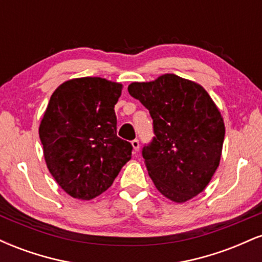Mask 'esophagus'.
Wrapping results in <instances>:
<instances>
[{
  "mask_svg": "<svg viewBox=\"0 0 262 262\" xmlns=\"http://www.w3.org/2000/svg\"><path fill=\"white\" fill-rule=\"evenodd\" d=\"M132 146H133L134 151L137 152L138 150H139V146H140V144H139V140H138V139H134L133 141H132Z\"/></svg>",
  "mask_w": 262,
  "mask_h": 262,
  "instance_id": "obj_1",
  "label": "esophagus"
}]
</instances>
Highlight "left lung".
Wrapping results in <instances>:
<instances>
[{
	"label": "left lung",
	"mask_w": 262,
	"mask_h": 262,
	"mask_svg": "<svg viewBox=\"0 0 262 262\" xmlns=\"http://www.w3.org/2000/svg\"><path fill=\"white\" fill-rule=\"evenodd\" d=\"M149 110L155 137L143 148L155 187L182 203L207 187L221 161L225 127L208 92L173 74L128 86Z\"/></svg>",
	"instance_id": "8db88e82"
}]
</instances>
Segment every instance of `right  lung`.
Segmentation results:
<instances>
[{"label":"right lung","mask_w":262,"mask_h":262,"mask_svg":"<svg viewBox=\"0 0 262 262\" xmlns=\"http://www.w3.org/2000/svg\"><path fill=\"white\" fill-rule=\"evenodd\" d=\"M122 85L81 77L54 91L39 125L44 159L68 194L92 200L112 186L133 146L117 137L114 104Z\"/></svg>","instance_id":"obj_1"}]
</instances>
